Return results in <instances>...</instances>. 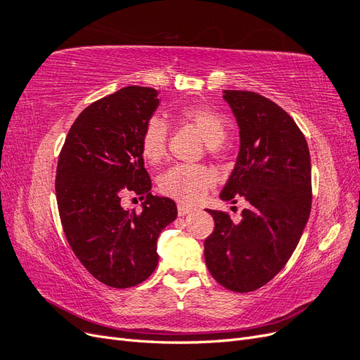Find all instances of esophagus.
Returning <instances> with one entry per match:
<instances>
[{
  "label": "esophagus",
  "instance_id": "34e87169",
  "mask_svg": "<svg viewBox=\"0 0 360 360\" xmlns=\"http://www.w3.org/2000/svg\"><path fill=\"white\" fill-rule=\"evenodd\" d=\"M177 212H179L180 216H186V214L192 213L193 209H192V207H189V205H184V204L180 202V204L177 205Z\"/></svg>",
  "mask_w": 360,
  "mask_h": 360
}]
</instances>
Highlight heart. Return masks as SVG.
Instances as JSON below:
<instances>
[{"label": "heart", "mask_w": 360, "mask_h": 360, "mask_svg": "<svg viewBox=\"0 0 360 360\" xmlns=\"http://www.w3.org/2000/svg\"><path fill=\"white\" fill-rule=\"evenodd\" d=\"M179 117L192 126L197 127L210 150L222 144L226 134L228 124L222 114L216 112L205 105H186L179 111ZM168 146V124L163 118L151 117L141 136V153L143 158L158 165L167 156ZM214 172L202 165H184L179 163L159 177L160 191L169 197L184 201L197 202L214 183Z\"/></svg>", "instance_id": "1"}]
</instances>
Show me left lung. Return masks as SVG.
<instances>
[{
  "mask_svg": "<svg viewBox=\"0 0 360 360\" xmlns=\"http://www.w3.org/2000/svg\"><path fill=\"white\" fill-rule=\"evenodd\" d=\"M238 126L240 150L221 200L243 197L249 207L234 224L207 210L214 231L204 242L207 269L236 292L266 285L287 264L311 213V156L294 120L267 97L224 90Z\"/></svg>",
  "mask_w": 360,
  "mask_h": 360,
  "instance_id": "obj_1",
  "label": "left lung"
}]
</instances>
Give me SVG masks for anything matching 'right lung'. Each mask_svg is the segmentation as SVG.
I'll use <instances>...</instances> for the list:
<instances>
[{"mask_svg": "<svg viewBox=\"0 0 360 360\" xmlns=\"http://www.w3.org/2000/svg\"><path fill=\"white\" fill-rule=\"evenodd\" d=\"M158 91L130 85L96 101L75 120L57 165L56 193L68 242L90 274L112 288L135 287L153 274L158 237L177 217L171 198L151 195L141 136L158 110ZM132 190L143 212L123 210Z\"/></svg>", "mask_w": 360, "mask_h": 360, "instance_id": "1", "label": "right lung"}]
</instances>
